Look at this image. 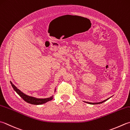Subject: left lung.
I'll list each match as a JSON object with an SVG mask.
<instances>
[{"mask_svg": "<svg viewBox=\"0 0 130 130\" xmlns=\"http://www.w3.org/2000/svg\"><path fill=\"white\" fill-rule=\"evenodd\" d=\"M110 98H111V97H110ZM110 98H108V99H106V100H104V101H101V102H99V103H90V102H87V101H85V102L86 103H88V104H91V105H95V104H101V103H104V102H105V101H106V100H108V99H109Z\"/></svg>", "mask_w": 130, "mask_h": 130, "instance_id": "left-lung-1", "label": "left lung"}]
</instances>
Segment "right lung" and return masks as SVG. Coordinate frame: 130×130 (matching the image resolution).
Returning <instances> with one entry per match:
<instances>
[{"instance_id":"obj_1","label":"right lung","mask_w":130,"mask_h":130,"mask_svg":"<svg viewBox=\"0 0 130 130\" xmlns=\"http://www.w3.org/2000/svg\"><path fill=\"white\" fill-rule=\"evenodd\" d=\"M11 82V85L12 86L13 88L14 89V90L16 91L17 93L19 95L20 97L23 99V100L26 101V102L33 104V105H40V104H44L45 103L48 102V101L52 100L53 98V96H52L51 97L48 98H44V99H39V98H36L34 97H32V96H28L24 93H23L22 91H20L19 89H18L16 86H15L12 83V82L10 81ZM56 91V89L55 90V92Z\"/></svg>"}]
</instances>
